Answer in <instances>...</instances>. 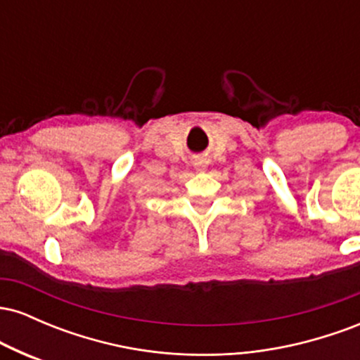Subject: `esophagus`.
I'll use <instances>...</instances> for the list:
<instances>
[{
	"mask_svg": "<svg viewBox=\"0 0 360 360\" xmlns=\"http://www.w3.org/2000/svg\"><path fill=\"white\" fill-rule=\"evenodd\" d=\"M194 167H196L198 172H205L206 171V160L205 159H198L194 162Z\"/></svg>",
	"mask_w": 360,
	"mask_h": 360,
	"instance_id": "1",
	"label": "esophagus"
}]
</instances>
